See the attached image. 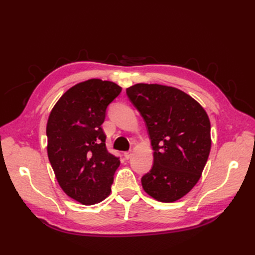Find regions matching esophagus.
Returning a JSON list of instances; mask_svg holds the SVG:
<instances>
[{
  "label": "esophagus",
  "mask_w": 255,
  "mask_h": 255,
  "mask_svg": "<svg viewBox=\"0 0 255 255\" xmlns=\"http://www.w3.org/2000/svg\"><path fill=\"white\" fill-rule=\"evenodd\" d=\"M132 155H133V153L132 152H125V157H126V159H129L130 157H132Z\"/></svg>",
  "instance_id": "1"
}]
</instances>
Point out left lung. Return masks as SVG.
Listing matches in <instances>:
<instances>
[{"mask_svg": "<svg viewBox=\"0 0 255 255\" xmlns=\"http://www.w3.org/2000/svg\"><path fill=\"white\" fill-rule=\"evenodd\" d=\"M127 95L145 122L154 150L142 188L159 202H175L201 177L212 145L210 118L194 98L175 87L139 83L127 88Z\"/></svg>", "mask_w": 255, "mask_h": 255, "instance_id": "left-lung-1", "label": "left lung"}]
</instances>
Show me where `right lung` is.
Instances as JSON below:
<instances>
[{
  "instance_id": "1",
  "label": "right lung",
  "mask_w": 255,
  "mask_h": 255,
  "mask_svg": "<svg viewBox=\"0 0 255 255\" xmlns=\"http://www.w3.org/2000/svg\"><path fill=\"white\" fill-rule=\"evenodd\" d=\"M121 87L90 79L69 88L52 109L47 123L48 157L65 194L83 205L111 195L119 158L105 145V112Z\"/></svg>"
}]
</instances>
